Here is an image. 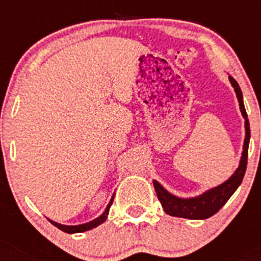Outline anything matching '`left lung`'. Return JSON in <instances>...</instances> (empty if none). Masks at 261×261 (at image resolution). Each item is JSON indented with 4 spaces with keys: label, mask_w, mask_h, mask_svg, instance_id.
I'll list each match as a JSON object with an SVG mask.
<instances>
[{
    "label": "left lung",
    "mask_w": 261,
    "mask_h": 261,
    "mask_svg": "<svg viewBox=\"0 0 261 261\" xmlns=\"http://www.w3.org/2000/svg\"><path fill=\"white\" fill-rule=\"evenodd\" d=\"M231 84L236 92V97L239 99V106L240 111L245 118V140H244V150L241 155L240 165L235 170L232 175L227 180L223 181L220 186L215 188L208 189L201 196L193 197V198H179L174 194L169 193L167 189L156 180H154V188L156 192V196L162 203L164 211L170 216L174 217H183L189 218V220H204L220 211L223 207V204L230 199V197L235 193L238 187L240 186L243 178L246 172L247 165V150H249V141H250V125L247 120V114L245 111L243 92H241L239 83L233 80L231 75H228Z\"/></svg>",
    "instance_id": "obj_1"
}]
</instances>
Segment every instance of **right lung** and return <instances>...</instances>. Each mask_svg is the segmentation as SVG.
Instances as JSON below:
<instances>
[{"instance_id":"add662e5","label":"right lung","mask_w":261,"mask_h":261,"mask_svg":"<svg viewBox=\"0 0 261 261\" xmlns=\"http://www.w3.org/2000/svg\"><path fill=\"white\" fill-rule=\"evenodd\" d=\"M112 202H114V196H112L111 201H110L109 206L106 207V210H105V212L102 213L99 217H97L96 220L91 221V222H87V223H83V225H77V226H67V225H62V223H58V222H54V221L49 220L50 222L53 223V225L55 226V227H58L59 230L64 231V232L67 233H77V232H84V231H88L91 230V228H94L97 227L98 225H101V223H103L105 221H106L107 218V215H109V211H110V207H111Z\"/></svg>"}]
</instances>
